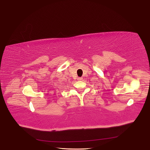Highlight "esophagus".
I'll list each match as a JSON object with an SVG mask.
<instances>
[{
    "label": "esophagus",
    "mask_w": 150,
    "mask_h": 150,
    "mask_svg": "<svg viewBox=\"0 0 150 150\" xmlns=\"http://www.w3.org/2000/svg\"><path fill=\"white\" fill-rule=\"evenodd\" d=\"M83 79V78H81V77H79V78H78V80H81Z\"/></svg>",
    "instance_id": "1"
}]
</instances>
